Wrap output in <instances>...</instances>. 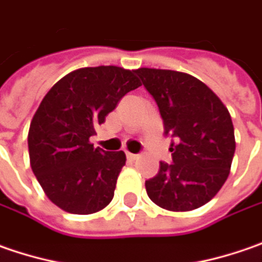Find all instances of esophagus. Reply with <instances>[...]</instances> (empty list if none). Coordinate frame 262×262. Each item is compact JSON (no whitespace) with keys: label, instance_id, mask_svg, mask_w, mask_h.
<instances>
[{"label":"esophagus","instance_id":"1","mask_svg":"<svg viewBox=\"0 0 262 262\" xmlns=\"http://www.w3.org/2000/svg\"><path fill=\"white\" fill-rule=\"evenodd\" d=\"M127 158H129L130 161H135V160H138V158H139V155H138V154L127 152Z\"/></svg>","mask_w":262,"mask_h":262}]
</instances>
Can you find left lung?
Returning <instances> with one entry per match:
<instances>
[{"mask_svg": "<svg viewBox=\"0 0 262 262\" xmlns=\"http://www.w3.org/2000/svg\"><path fill=\"white\" fill-rule=\"evenodd\" d=\"M164 121L173 164L160 163L145 182L149 199L168 211H192L217 195L227 180L236 142L229 110L205 83L188 73L141 67L135 70Z\"/></svg>", "mask_w": 262, "mask_h": 262, "instance_id": "obj_1", "label": "left lung"}]
</instances>
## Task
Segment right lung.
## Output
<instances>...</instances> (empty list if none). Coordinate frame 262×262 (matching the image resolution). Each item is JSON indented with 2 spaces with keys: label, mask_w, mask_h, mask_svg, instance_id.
Segmentation results:
<instances>
[{
  "label": "right lung",
  "mask_w": 262,
  "mask_h": 262,
  "mask_svg": "<svg viewBox=\"0 0 262 262\" xmlns=\"http://www.w3.org/2000/svg\"><path fill=\"white\" fill-rule=\"evenodd\" d=\"M139 86L135 70L83 67L61 77L40 101L29 127V158L45 195L58 208L94 214L111 202L126 154L94 148L89 138L120 99Z\"/></svg>",
  "instance_id": "right-lung-1"
}]
</instances>
